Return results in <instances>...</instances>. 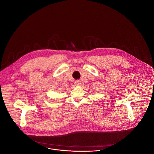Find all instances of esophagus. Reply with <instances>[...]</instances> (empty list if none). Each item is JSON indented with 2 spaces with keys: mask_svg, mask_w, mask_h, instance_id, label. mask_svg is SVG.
<instances>
[{
  "mask_svg": "<svg viewBox=\"0 0 154 154\" xmlns=\"http://www.w3.org/2000/svg\"><path fill=\"white\" fill-rule=\"evenodd\" d=\"M74 83H75V85H77V86H79L81 84V82L80 80H76V81H75Z\"/></svg>",
  "mask_w": 154,
  "mask_h": 154,
  "instance_id": "esophagus-1",
  "label": "esophagus"
}]
</instances>
